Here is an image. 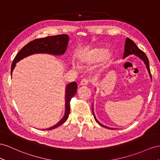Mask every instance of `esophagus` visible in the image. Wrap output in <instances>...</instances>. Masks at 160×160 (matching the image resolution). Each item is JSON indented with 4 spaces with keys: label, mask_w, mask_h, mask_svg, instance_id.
Here are the masks:
<instances>
[{
    "label": "esophagus",
    "mask_w": 160,
    "mask_h": 160,
    "mask_svg": "<svg viewBox=\"0 0 160 160\" xmlns=\"http://www.w3.org/2000/svg\"><path fill=\"white\" fill-rule=\"evenodd\" d=\"M88 79L84 78L80 82V85L81 86H86V85H88Z\"/></svg>",
    "instance_id": "34e87169"
}]
</instances>
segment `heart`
Returning <instances> with one entry per match:
<instances>
[{"mask_svg": "<svg viewBox=\"0 0 160 160\" xmlns=\"http://www.w3.org/2000/svg\"><path fill=\"white\" fill-rule=\"evenodd\" d=\"M106 55V52L102 49L95 50L92 53V58L91 60L94 62H98L102 60Z\"/></svg>", "mask_w": 160, "mask_h": 160, "instance_id": "heart-1", "label": "heart"}]
</instances>
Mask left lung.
Instances as JSON below:
<instances>
[{"mask_svg": "<svg viewBox=\"0 0 160 160\" xmlns=\"http://www.w3.org/2000/svg\"><path fill=\"white\" fill-rule=\"evenodd\" d=\"M132 54H135L136 56L139 57L140 59H141V60H142L144 62L146 66V68H147V69L148 70V72H149V74L150 78H151V79H152L151 72H150L149 66V60H148V57L146 56V54L142 51V50H141L140 49H139V48L137 46L136 44L133 42V41H132L129 38H127L126 41H125V52H124V54H123V58H125L126 57L129 56V55H132ZM92 114H93V115H94L95 121H97L100 126H102L103 127H105V128H107V129H113L112 128H109V127H108L107 126H104V125H102L101 123H100L97 121V118L95 117V115H94V114L93 108L92 107Z\"/></svg>", "mask_w": 160, "mask_h": 160, "instance_id": "left-lung-1", "label": "left lung"}]
</instances>
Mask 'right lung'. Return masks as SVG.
<instances>
[{"instance_id":"obj_1","label":"right lung","mask_w":160,"mask_h":160,"mask_svg":"<svg viewBox=\"0 0 160 160\" xmlns=\"http://www.w3.org/2000/svg\"><path fill=\"white\" fill-rule=\"evenodd\" d=\"M69 41L68 35L66 34L58 35L54 36H49L44 38L36 39L27 43L22 48L20 52L17 54L11 65V74L16 66V63L19 62L24 58L34 53H49L60 56L64 54L67 49L68 43ZM78 85L75 82H73L66 86V104L65 114L62 119L56 125L49 127L46 130H52L57 128L64 122L68 118L70 111V102L72 98L74 97L77 92ZM44 130V129H43Z\"/></svg>"}]
</instances>
